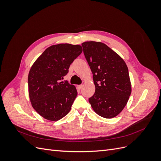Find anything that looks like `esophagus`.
Returning <instances> with one entry per match:
<instances>
[{
    "label": "esophagus",
    "instance_id": "esophagus-1",
    "mask_svg": "<svg viewBox=\"0 0 161 161\" xmlns=\"http://www.w3.org/2000/svg\"><path fill=\"white\" fill-rule=\"evenodd\" d=\"M77 87H78V89H81L82 87H83V85H78L77 86Z\"/></svg>",
    "mask_w": 161,
    "mask_h": 161
}]
</instances>
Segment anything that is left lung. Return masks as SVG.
I'll return each mask as SVG.
<instances>
[{
    "instance_id": "1",
    "label": "left lung",
    "mask_w": 161,
    "mask_h": 161,
    "mask_svg": "<svg viewBox=\"0 0 161 161\" xmlns=\"http://www.w3.org/2000/svg\"><path fill=\"white\" fill-rule=\"evenodd\" d=\"M82 46L95 86L89 103L97 114L113 118L124 109L131 92L128 66L118 53L103 43L86 42Z\"/></svg>"
}]
</instances>
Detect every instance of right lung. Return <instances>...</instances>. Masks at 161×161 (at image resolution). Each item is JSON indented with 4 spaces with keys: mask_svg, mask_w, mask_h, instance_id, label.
I'll return each mask as SVG.
<instances>
[{
    "mask_svg": "<svg viewBox=\"0 0 161 161\" xmlns=\"http://www.w3.org/2000/svg\"><path fill=\"white\" fill-rule=\"evenodd\" d=\"M82 52L80 45H53L31 67L28 75L29 96L33 108L43 118L56 121L69 113L77 91L75 86L61 80Z\"/></svg>",
    "mask_w": 161,
    "mask_h": 161,
    "instance_id": "right-lung-1",
    "label": "right lung"
}]
</instances>
